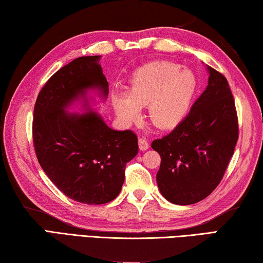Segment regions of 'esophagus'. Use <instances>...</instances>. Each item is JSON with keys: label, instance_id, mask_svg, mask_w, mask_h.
<instances>
[{"label": "esophagus", "instance_id": "34e87169", "mask_svg": "<svg viewBox=\"0 0 263 263\" xmlns=\"http://www.w3.org/2000/svg\"><path fill=\"white\" fill-rule=\"evenodd\" d=\"M139 148L141 151H145L149 149V142L146 139H144V137H141V139H139Z\"/></svg>", "mask_w": 263, "mask_h": 263}]
</instances>
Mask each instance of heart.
<instances>
[{
  "instance_id": "1",
  "label": "heart",
  "mask_w": 263,
  "mask_h": 263,
  "mask_svg": "<svg viewBox=\"0 0 263 263\" xmlns=\"http://www.w3.org/2000/svg\"><path fill=\"white\" fill-rule=\"evenodd\" d=\"M199 80L191 69L168 61H155L140 67L129 80L128 92L114 91L110 103L120 121L130 124L148 106L149 118L163 129L176 127L190 112Z\"/></svg>"
}]
</instances>
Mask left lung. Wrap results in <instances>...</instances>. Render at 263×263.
I'll use <instances>...</instances> for the list:
<instances>
[{
	"instance_id": "8db88e82",
	"label": "left lung",
	"mask_w": 263,
	"mask_h": 263,
	"mask_svg": "<svg viewBox=\"0 0 263 263\" xmlns=\"http://www.w3.org/2000/svg\"><path fill=\"white\" fill-rule=\"evenodd\" d=\"M208 85L178 126L155 140L160 194L179 205L205 199L222 180L238 141L236 106L229 83L209 66Z\"/></svg>"
}]
</instances>
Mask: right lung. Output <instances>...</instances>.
Returning a JSON list of instances; mask_svg holds the SVG:
<instances>
[{
	"label": "right lung",
	"mask_w": 263,
	"mask_h": 263,
	"mask_svg": "<svg viewBox=\"0 0 263 263\" xmlns=\"http://www.w3.org/2000/svg\"><path fill=\"white\" fill-rule=\"evenodd\" d=\"M101 55L77 58L49 78L33 113L36 158L55 186L71 200L104 204L117 197L126 164L139 153L130 130H114L92 108L108 96ZM76 107L81 112H70Z\"/></svg>",
	"instance_id": "obj_1"
}]
</instances>
